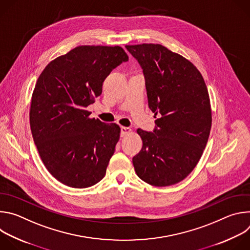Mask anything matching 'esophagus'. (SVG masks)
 Here are the masks:
<instances>
[{"instance_id":"34e87169","label":"esophagus","mask_w":250,"mask_h":250,"mask_svg":"<svg viewBox=\"0 0 250 250\" xmlns=\"http://www.w3.org/2000/svg\"><path fill=\"white\" fill-rule=\"evenodd\" d=\"M131 131V129L129 127L126 126H121V136H125L127 133H129Z\"/></svg>"}]
</instances>
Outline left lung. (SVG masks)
<instances>
[{"label": "left lung", "mask_w": 250, "mask_h": 250, "mask_svg": "<svg viewBox=\"0 0 250 250\" xmlns=\"http://www.w3.org/2000/svg\"><path fill=\"white\" fill-rule=\"evenodd\" d=\"M142 69L149 109L159 116L132 158L137 176L158 187L182 181L199 162L211 126L206 83L183 56L160 44L125 45ZM156 118V117H155Z\"/></svg>", "instance_id": "8db88e82"}]
</instances>
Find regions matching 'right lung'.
I'll use <instances>...</instances> for the list:
<instances>
[{
	"instance_id": "add662e5",
	"label": "right lung",
	"mask_w": 250,
	"mask_h": 250,
	"mask_svg": "<svg viewBox=\"0 0 250 250\" xmlns=\"http://www.w3.org/2000/svg\"><path fill=\"white\" fill-rule=\"evenodd\" d=\"M128 56L120 46H78L51 61L35 84L29 124L50 174L72 188H88L105 175L121 128L89 119L103 82Z\"/></svg>"
}]
</instances>
